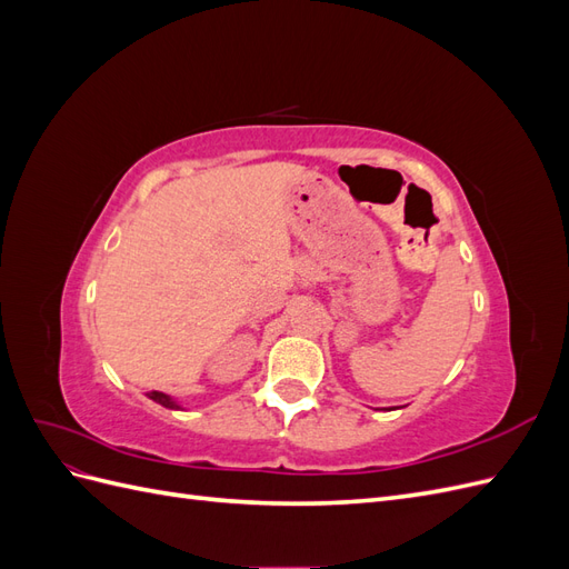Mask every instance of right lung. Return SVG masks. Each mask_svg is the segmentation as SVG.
I'll use <instances>...</instances> for the list:
<instances>
[{
  "label": "right lung",
  "instance_id": "add662e5",
  "mask_svg": "<svg viewBox=\"0 0 569 569\" xmlns=\"http://www.w3.org/2000/svg\"><path fill=\"white\" fill-rule=\"evenodd\" d=\"M151 401H157L159 406H163V408H170V410H182V406L176 401V399H170L168 393H163V391H149L147 393Z\"/></svg>",
  "mask_w": 569,
  "mask_h": 569
}]
</instances>
